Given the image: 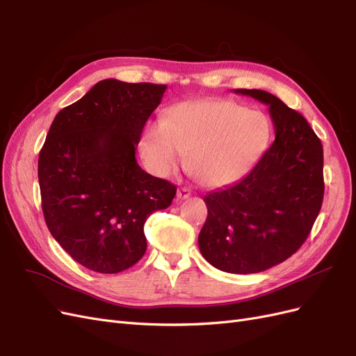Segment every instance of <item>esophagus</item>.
<instances>
[{
    "instance_id": "esophagus-1",
    "label": "esophagus",
    "mask_w": 356,
    "mask_h": 356,
    "mask_svg": "<svg viewBox=\"0 0 356 356\" xmlns=\"http://www.w3.org/2000/svg\"><path fill=\"white\" fill-rule=\"evenodd\" d=\"M177 196H178V199H188V197L191 196V190H190V188H186V187H182V188L178 190Z\"/></svg>"
}]
</instances>
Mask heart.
<instances>
[{
	"label": "heart",
	"mask_w": 356,
	"mask_h": 356,
	"mask_svg": "<svg viewBox=\"0 0 356 356\" xmlns=\"http://www.w3.org/2000/svg\"><path fill=\"white\" fill-rule=\"evenodd\" d=\"M270 122L257 110L229 99L177 105L161 123L141 136V154L157 177H169L187 153V165L207 187H220L245 175L264 153Z\"/></svg>",
	"instance_id": "1"
}]
</instances>
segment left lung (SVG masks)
<instances>
[{
	"label": "left lung",
	"instance_id": "obj_1",
	"mask_svg": "<svg viewBox=\"0 0 356 356\" xmlns=\"http://www.w3.org/2000/svg\"><path fill=\"white\" fill-rule=\"evenodd\" d=\"M234 92L268 105L276 138L248 175L203 197L199 248L213 267L248 275L285 261L307 239L324 199V149L306 118L275 95Z\"/></svg>",
	"mask_w": 356,
	"mask_h": 356
}]
</instances>
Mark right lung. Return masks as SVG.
I'll list each match as a JSON object with an SVG mask.
<instances>
[{
    "label": "right lung",
    "mask_w": 356,
    "mask_h": 356,
    "mask_svg": "<svg viewBox=\"0 0 356 356\" xmlns=\"http://www.w3.org/2000/svg\"><path fill=\"white\" fill-rule=\"evenodd\" d=\"M165 90V84L102 80L49 129L38 157L42 213L56 242L93 272L118 273L141 260L145 220L177 195L135 159Z\"/></svg>",
    "instance_id": "obj_1"
}]
</instances>
